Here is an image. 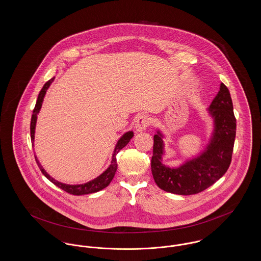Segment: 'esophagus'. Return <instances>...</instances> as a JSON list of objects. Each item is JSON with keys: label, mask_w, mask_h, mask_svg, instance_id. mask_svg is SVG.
<instances>
[{"label": "esophagus", "mask_w": 261, "mask_h": 261, "mask_svg": "<svg viewBox=\"0 0 261 261\" xmlns=\"http://www.w3.org/2000/svg\"><path fill=\"white\" fill-rule=\"evenodd\" d=\"M151 119L149 116L147 115H141L138 117V119L136 120L135 123V129L137 132H142L145 131L147 129V127L150 125Z\"/></svg>", "instance_id": "34e87169"}]
</instances>
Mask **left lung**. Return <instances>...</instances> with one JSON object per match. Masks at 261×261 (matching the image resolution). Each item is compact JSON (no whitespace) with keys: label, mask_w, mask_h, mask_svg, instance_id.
<instances>
[{"label":"left lung","mask_w":261,"mask_h":261,"mask_svg":"<svg viewBox=\"0 0 261 261\" xmlns=\"http://www.w3.org/2000/svg\"><path fill=\"white\" fill-rule=\"evenodd\" d=\"M207 112L213 121L208 143L200 153L178 167L164 164L166 136L156 130L151 168L154 182L161 189L178 195L196 194L219 180L229 169L237 123L230 92L223 83Z\"/></svg>","instance_id":"left-lung-1"}]
</instances>
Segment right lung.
<instances>
[{
  "label": "right lung",
  "instance_id": "1",
  "mask_svg": "<svg viewBox=\"0 0 261 261\" xmlns=\"http://www.w3.org/2000/svg\"><path fill=\"white\" fill-rule=\"evenodd\" d=\"M54 79H55V77H52L51 80H49L46 84L43 86L42 90L40 91L39 94H38L35 108L33 109V113H32V116H31V136L32 146H34V134H35V126H36V121H37V115H38V113H39V111L41 109V107H42L43 99H44V96L46 94L47 90L49 89V87L53 83ZM133 136H134L133 131H128V132L124 133L122 136L120 137V139L117 141V143H116V146H115L114 151H113V153H112V159H111L110 165H109L108 169H106L101 174H99L97 177L93 178L92 180H90V181H88L86 184H67L60 182V181L54 179L52 176H50L49 173H47L46 170L43 169V167L40 165V163L37 160L36 155H35V160H36V163L38 165V168L40 169L41 172L45 175V177L48 178L52 184H55L56 186H58L59 188L63 189L64 191H66V192H68L70 194H73V195H85V194L95 193V192H97L99 190H102L103 188L108 187L109 184L111 182V180L113 179L114 174H115L116 169H117L116 154L130 142V140L132 139Z\"/></svg>",
  "mask_w": 261,
  "mask_h": 261
}]
</instances>
